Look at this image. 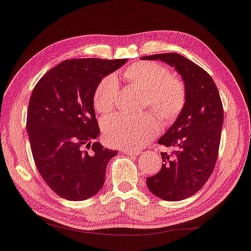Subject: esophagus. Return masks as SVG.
<instances>
[{"instance_id":"34e87169","label":"esophagus","mask_w":251,"mask_h":251,"mask_svg":"<svg viewBox=\"0 0 251 251\" xmlns=\"http://www.w3.org/2000/svg\"><path fill=\"white\" fill-rule=\"evenodd\" d=\"M123 152H124V153L127 155H139L141 153V151L132 150V149H124L123 150Z\"/></svg>"}]
</instances>
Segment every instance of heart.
I'll list each match as a JSON object with an SVG mask.
<instances>
[{"label":"heart","instance_id":"1","mask_svg":"<svg viewBox=\"0 0 251 251\" xmlns=\"http://www.w3.org/2000/svg\"><path fill=\"white\" fill-rule=\"evenodd\" d=\"M123 79L132 88L145 92V103L164 123L174 122L186 101L185 87L171 76L168 68L154 62H139L130 65ZM119 98V83L110 75L99 82L93 95V104L100 113L113 109ZM160 130L159 122L151 114L139 117L114 115L103 122V135L107 144L125 148L145 146Z\"/></svg>","mask_w":251,"mask_h":251}]
</instances>
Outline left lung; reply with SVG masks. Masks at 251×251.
<instances>
[{"label":"left lung","instance_id":"1","mask_svg":"<svg viewBox=\"0 0 251 251\" xmlns=\"http://www.w3.org/2000/svg\"><path fill=\"white\" fill-rule=\"evenodd\" d=\"M141 60L174 67L186 91L183 110L158 140L173 151L161 152L164 163L158 174L147 178V186L163 200L189 198L203 187L217 163L224 119L219 90L207 72L180 54H154Z\"/></svg>","mask_w":251,"mask_h":251}]
</instances>
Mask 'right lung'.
Segmentation results:
<instances>
[{"label": "right lung", "instance_id": "right-lung-1", "mask_svg": "<svg viewBox=\"0 0 251 251\" xmlns=\"http://www.w3.org/2000/svg\"><path fill=\"white\" fill-rule=\"evenodd\" d=\"M127 61L66 60L33 88L26 126L33 160L47 185L64 199L91 198L104 184L106 165L117 151L91 144L100 132L93 95L103 78Z\"/></svg>", "mask_w": 251, "mask_h": 251}]
</instances>
